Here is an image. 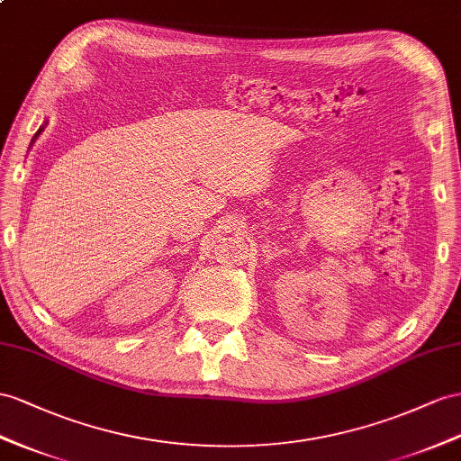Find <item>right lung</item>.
<instances>
[{
	"mask_svg": "<svg viewBox=\"0 0 461 461\" xmlns=\"http://www.w3.org/2000/svg\"><path fill=\"white\" fill-rule=\"evenodd\" d=\"M44 126H46V122H44ZM44 126H41V128H39V132H37V134H34V138H32V141H34V140H37V138H39V134H41V132H42V130H44Z\"/></svg>",
	"mask_w": 461,
	"mask_h": 461,
	"instance_id": "obj_1",
	"label": "right lung"
}]
</instances>
